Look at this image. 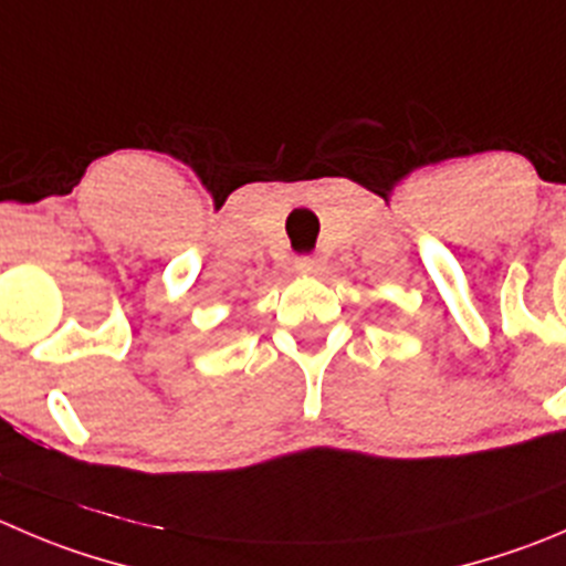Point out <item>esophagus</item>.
<instances>
[{
    "label": "esophagus",
    "instance_id": "1",
    "mask_svg": "<svg viewBox=\"0 0 566 566\" xmlns=\"http://www.w3.org/2000/svg\"><path fill=\"white\" fill-rule=\"evenodd\" d=\"M294 266H297V272L316 274V272H322L325 261H322L319 255H303V258H297V263H294Z\"/></svg>",
    "mask_w": 566,
    "mask_h": 566
}]
</instances>
